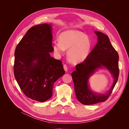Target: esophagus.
<instances>
[{
	"label": "esophagus",
	"mask_w": 129,
	"mask_h": 129,
	"mask_svg": "<svg viewBox=\"0 0 129 129\" xmlns=\"http://www.w3.org/2000/svg\"><path fill=\"white\" fill-rule=\"evenodd\" d=\"M63 68H64V71H65L66 72H67V71H68V67H67V66L66 65V64H63Z\"/></svg>",
	"instance_id": "obj_1"
}]
</instances>
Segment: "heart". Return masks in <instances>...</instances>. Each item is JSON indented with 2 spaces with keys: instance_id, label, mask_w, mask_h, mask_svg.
I'll return each mask as SVG.
<instances>
[{
  "instance_id": "1",
  "label": "heart",
  "mask_w": 129,
  "mask_h": 129,
  "mask_svg": "<svg viewBox=\"0 0 129 129\" xmlns=\"http://www.w3.org/2000/svg\"><path fill=\"white\" fill-rule=\"evenodd\" d=\"M92 47V42L88 36L77 30H68L61 33L59 41L54 42L53 49L57 55H61L66 49L69 60L77 63L85 60Z\"/></svg>"
}]
</instances>
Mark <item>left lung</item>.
Segmentation results:
<instances>
[{
  "label": "left lung",
  "instance_id": "8db88e82",
  "mask_svg": "<svg viewBox=\"0 0 129 129\" xmlns=\"http://www.w3.org/2000/svg\"><path fill=\"white\" fill-rule=\"evenodd\" d=\"M98 41L88 57L76 66V71L72 73L77 99L82 104L90 105L105 102L111 94L118 79V54L106 35L95 31ZM107 68L114 78L111 89L107 94H97L89 89L87 80L97 68Z\"/></svg>",
  "mask_w": 129,
  "mask_h": 129
}]
</instances>
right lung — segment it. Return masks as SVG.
Wrapping results in <instances>:
<instances>
[{
  "mask_svg": "<svg viewBox=\"0 0 129 129\" xmlns=\"http://www.w3.org/2000/svg\"><path fill=\"white\" fill-rule=\"evenodd\" d=\"M51 26L31 27L14 52V75L22 91L28 98L43 102L53 95L54 83L63 76L62 61L50 55L53 52Z\"/></svg>",
  "mask_w": 129,
  "mask_h": 129,
  "instance_id": "1",
  "label": "right lung"
}]
</instances>
